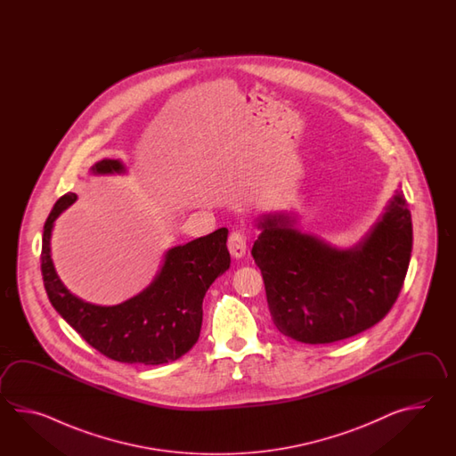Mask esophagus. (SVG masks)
I'll return each mask as SVG.
<instances>
[{
	"label": "esophagus",
	"instance_id": "34e87169",
	"mask_svg": "<svg viewBox=\"0 0 456 456\" xmlns=\"http://www.w3.org/2000/svg\"><path fill=\"white\" fill-rule=\"evenodd\" d=\"M228 249L232 252V257H236V259H240V257L246 254V249H248V246H246V234L240 228H236V230H232L230 232Z\"/></svg>",
	"mask_w": 456,
	"mask_h": 456
}]
</instances>
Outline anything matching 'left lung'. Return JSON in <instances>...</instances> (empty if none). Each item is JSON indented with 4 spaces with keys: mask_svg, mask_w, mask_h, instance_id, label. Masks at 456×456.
<instances>
[{
    "mask_svg": "<svg viewBox=\"0 0 456 456\" xmlns=\"http://www.w3.org/2000/svg\"><path fill=\"white\" fill-rule=\"evenodd\" d=\"M252 246L272 321L303 344H330L370 330L396 303L412 251L403 192L363 241L336 249L295 228L289 215H264Z\"/></svg>",
    "mask_w": 456,
    "mask_h": 456,
    "instance_id": "1",
    "label": "left lung"
}]
</instances>
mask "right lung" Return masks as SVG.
Masks as SVG:
<instances>
[{"label": "right lung", "instance_id": "obj_1", "mask_svg": "<svg viewBox=\"0 0 456 456\" xmlns=\"http://www.w3.org/2000/svg\"><path fill=\"white\" fill-rule=\"evenodd\" d=\"M94 175L124 173L118 159H102ZM77 200L60 197L42 234L40 271L50 303L91 347L122 363L161 365L194 347L202 328V301L208 287L230 267L228 230L220 228L166 252L155 281L134 298L116 306H97L75 297L61 283L50 257L53 222Z\"/></svg>", "mask_w": 456, "mask_h": 456}]
</instances>
